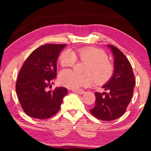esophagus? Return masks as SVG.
I'll return each mask as SVG.
<instances>
[{
    "label": "esophagus",
    "instance_id": "34e87169",
    "mask_svg": "<svg viewBox=\"0 0 151 151\" xmlns=\"http://www.w3.org/2000/svg\"><path fill=\"white\" fill-rule=\"evenodd\" d=\"M73 92L78 94H83L84 93V91H80V90H73Z\"/></svg>",
    "mask_w": 151,
    "mask_h": 151
}]
</instances>
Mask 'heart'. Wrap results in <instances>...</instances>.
I'll list each match as a JSON object with an SVG mask.
<instances>
[{
  "instance_id": "obj_1",
  "label": "heart",
  "mask_w": 151,
  "mask_h": 151,
  "mask_svg": "<svg viewBox=\"0 0 151 151\" xmlns=\"http://www.w3.org/2000/svg\"><path fill=\"white\" fill-rule=\"evenodd\" d=\"M77 58L87 63L84 69V73H86L79 75L70 69L63 70L58 77L61 85L78 89L91 85L94 79L98 84L105 83L112 76L113 67L108 60V55L104 51L95 47H84L73 52L65 51L60 57V63L63 67H72Z\"/></svg>"
}]
</instances>
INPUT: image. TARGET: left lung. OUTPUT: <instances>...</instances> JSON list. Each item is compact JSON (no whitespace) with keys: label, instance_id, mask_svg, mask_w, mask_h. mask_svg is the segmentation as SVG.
I'll use <instances>...</instances> for the list:
<instances>
[{"label":"left lung","instance_id":"left-lung-1","mask_svg":"<svg viewBox=\"0 0 151 151\" xmlns=\"http://www.w3.org/2000/svg\"><path fill=\"white\" fill-rule=\"evenodd\" d=\"M114 58V70L110 80L102 86L108 93L96 92V104L90 111L103 121H112L124 115L133 94L135 80L129 63L124 53L113 45H107Z\"/></svg>","mask_w":151,"mask_h":151}]
</instances>
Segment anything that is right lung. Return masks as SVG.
I'll return each instance as SVG.
<instances>
[{"mask_svg":"<svg viewBox=\"0 0 151 151\" xmlns=\"http://www.w3.org/2000/svg\"><path fill=\"white\" fill-rule=\"evenodd\" d=\"M66 45H44L33 51L22 66L16 84L18 100L29 116L45 119L60 108L68 90L56 87L47 91L56 77L57 60Z\"/></svg>","mask_w":151,"mask_h":151,"instance_id":"1","label":"right lung"}]
</instances>
